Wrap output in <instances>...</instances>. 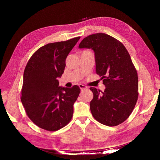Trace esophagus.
Listing matches in <instances>:
<instances>
[{"instance_id":"34e87169","label":"esophagus","mask_w":160,"mask_h":160,"mask_svg":"<svg viewBox=\"0 0 160 160\" xmlns=\"http://www.w3.org/2000/svg\"><path fill=\"white\" fill-rule=\"evenodd\" d=\"M79 88L81 89V91H83V90L86 89L87 88H88L85 85H82V84H79Z\"/></svg>"}]
</instances>
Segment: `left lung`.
<instances>
[{"instance_id": "8db88e82", "label": "left lung", "mask_w": 160, "mask_h": 160, "mask_svg": "<svg viewBox=\"0 0 160 160\" xmlns=\"http://www.w3.org/2000/svg\"><path fill=\"white\" fill-rule=\"evenodd\" d=\"M79 47L94 51L96 72L105 86L104 91L90 88L93 93L90 102L92 115L108 126L122 123L132 113L139 95L137 70L126 48L105 33L88 36Z\"/></svg>"}]
</instances>
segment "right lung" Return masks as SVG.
<instances>
[{"label":"right lung","instance_id":"right-lung-1","mask_svg":"<svg viewBox=\"0 0 160 160\" xmlns=\"http://www.w3.org/2000/svg\"><path fill=\"white\" fill-rule=\"evenodd\" d=\"M80 37L49 43L33 53L24 71L21 102L38 127L49 132L68 124L81 89L77 85L61 88L57 78L63 73L65 60Z\"/></svg>","mask_w":160,"mask_h":160}]
</instances>
